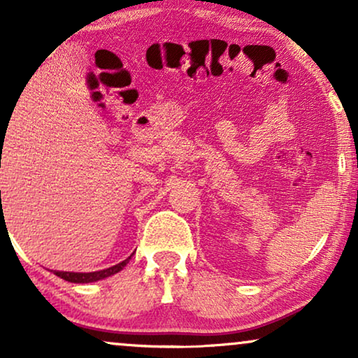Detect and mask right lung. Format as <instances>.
I'll return each instance as SVG.
<instances>
[{"label": "right lung", "mask_w": 358, "mask_h": 358, "mask_svg": "<svg viewBox=\"0 0 358 358\" xmlns=\"http://www.w3.org/2000/svg\"><path fill=\"white\" fill-rule=\"evenodd\" d=\"M134 256V254H131ZM131 256H129L125 259V261H122L119 264H115V266H112L109 268H104V271H96V272H63V271H52L55 273L57 277L63 278V280L66 282H71V283H91V282H97V280H102V278H107L110 275H114V273L120 272L122 268H124L129 261L131 259Z\"/></svg>", "instance_id": "right-lung-1"}]
</instances>
